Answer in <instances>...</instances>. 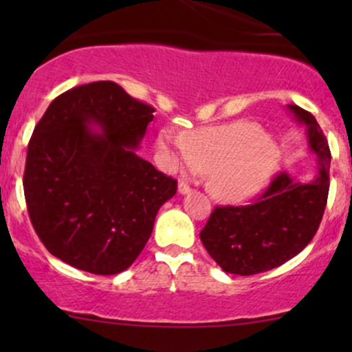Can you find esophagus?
<instances>
[{
	"instance_id": "obj_1",
	"label": "esophagus",
	"mask_w": 352,
	"mask_h": 352,
	"mask_svg": "<svg viewBox=\"0 0 352 352\" xmlns=\"http://www.w3.org/2000/svg\"><path fill=\"white\" fill-rule=\"evenodd\" d=\"M179 192L182 193V195H185V193L192 192V188H190V185L185 184V182H180V184H179Z\"/></svg>"
}]
</instances>
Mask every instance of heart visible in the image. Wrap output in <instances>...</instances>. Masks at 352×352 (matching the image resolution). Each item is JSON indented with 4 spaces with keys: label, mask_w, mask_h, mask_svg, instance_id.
<instances>
[{
    "label": "heart",
    "mask_w": 352,
    "mask_h": 352,
    "mask_svg": "<svg viewBox=\"0 0 352 352\" xmlns=\"http://www.w3.org/2000/svg\"><path fill=\"white\" fill-rule=\"evenodd\" d=\"M164 167L205 172L207 188L223 201H241L273 175L276 145L253 122L238 120L195 129L180 137L164 131L157 139Z\"/></svg>",
    "instance_id": "1"
}]
</instances>
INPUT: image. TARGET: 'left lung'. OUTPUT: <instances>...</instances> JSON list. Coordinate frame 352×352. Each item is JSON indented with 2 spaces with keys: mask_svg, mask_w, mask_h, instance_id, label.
I'll use <instances>...</instances> for the list:
<instances>
[{
  "mask_svg": "<svg viewBox=\"0 0 352 352\" xmlns=\"http://www.w3.org/2000/svg\"><path fill=\"white\" fill-rule=\"evenodd\" d=\"M288 109L306 125L309 148L318 155V175L298 182L280 172L253 204L215 207L200 240L227 273L250 276L281 266L302 252L321 223L329 192L328 140L311 112L298 106Z\"/></svg>",
  "mask_w": 352,
  "mask_h": 352,
  "instance_id": "1",
  "label": "left lung"
}]
</instances>
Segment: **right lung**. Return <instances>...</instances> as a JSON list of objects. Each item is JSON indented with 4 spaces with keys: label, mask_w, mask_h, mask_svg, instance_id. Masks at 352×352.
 <instances>
[{
    "label": "right lung",
    "mask_w": 352,
    "mask_h": 352,
    "mask_svg": "<svg viewBox=\"0 0 352 352\" xmlns=\"http://www.w3.org/2000/svg\"><path fill=\"white\" fill-rule=\"evenodd\" d=\"M155 109L112 80L58 96L28 144L24 199L47 252L94 274L137 260L177 180L135 153ZM89 124H99L96 133Z\"/></svg>",
    "instance_id": "1"
}]
</instances>
